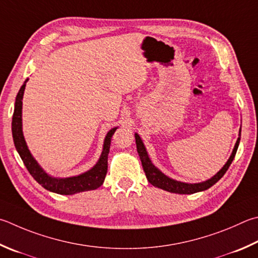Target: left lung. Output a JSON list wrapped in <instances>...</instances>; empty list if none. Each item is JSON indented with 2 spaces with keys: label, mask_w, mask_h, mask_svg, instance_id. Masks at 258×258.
I'll return each mask as SVG.
<instances>
[{
  "label": "left lung",
  "mask_w": 258,
  "mask_h": 258,
  "mask_svg": "<svg viewBox=\"0 0 258 258\" xmlns=\"http://www.w3.org/2000/svg\"><path fill=\"white\" fill-rule=\"evenodd\" d=\"M240 132H241V128H240ZM239 141H240V138H238L236 145H235V149H233V151H232V154L230 156V158H229V160L227 161L226 165L223 166L222 169L220 170L217 175L211 178V179H209L207 181H203V182H199V184H186V182H181V181H177V180L171 179V178L167 177L166 175H163L162 172L158 169V168L154 167L152 165L151 160H150V158L147 153V150H145L144 145H143L142 140L140 139L139 134H135V142H137L138 153L140 156V159H141L145 176H147L150 184H152L153 186L158 187V188H161L163 190L170 191V193H177V194L198 193V191L210 188V187L213 186L218 180L221 179V177L226 174V171L228 170V168L230 167L233 158H235V156H236L238 145H239Z\"/></svg>",
  "instance_id": "1"
}]
</instances>
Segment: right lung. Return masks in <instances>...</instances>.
<instances>
[{
    "label": "right lung",
    "mask_w": 258,
    "mask_h": 258,
    "mask_svg": "<svg viewBox=\"0 0 258 258\" xmlns=\"http://www.w3.org/2000/svg\"><path fill=\"white\" fill-rule=\"evenodd\" d=\"M28 80H26L27 82ZM26 82L22 84V87L19 90L16 104H15V111H13L12 117V135L13 141L17 151L20 154L23 163H25L28 171L30 175L35 178L37 182L46 188L47 190L54 191V193L62 194V195H72L76 193H80V191L91 190L96 189L98 187L102 185L105 180V177L107 174V169H108V153L110 149V142L111 137H113L116 128L110 130L107 133V137L104 142V150L100 156L99 161L97 165L87 172L82 175H79L76 177H69V178H51L46 172L41 169L38 163L29 152L27 148V144L25 141L22 134V123H21V110H22V97L23 91L26 88Z\"/></svg>",
    "instance_id": "obj_1"
}]
</instances>
